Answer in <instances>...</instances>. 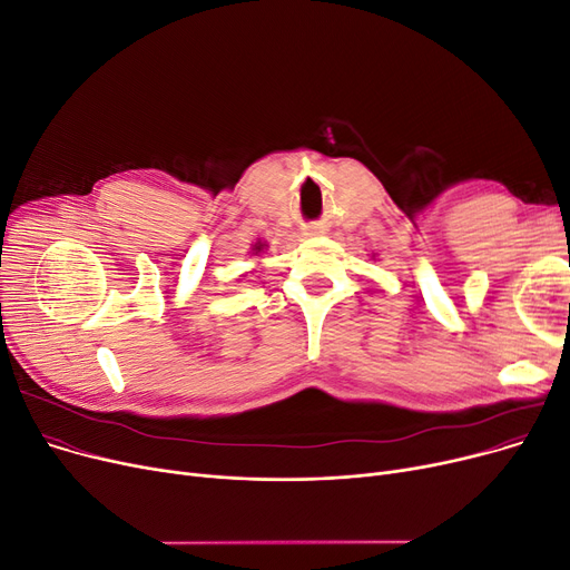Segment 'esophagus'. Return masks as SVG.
<instances>
[{"label": "esophagus", "instance_id": "34e87169", "mask_svg": "<svg viewBox=\"0 0 570 570\" xmlns=\"http://www.w3.org/2000/svg\"><path fill=\"white\" fill-rule=\"evenodd\" d=\"M308 234H315V232H308Z\"/></svg>", "mask_w": 570, "mask_h": 570}]
</instances>
